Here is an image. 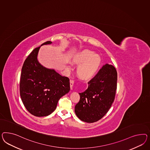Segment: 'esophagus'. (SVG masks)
Here are the masks:
<instances>
[{
	"label": "esophagus",
	"mask_w": 150,
	"mask_h": 150,
	"mask_svg": "<svg viewBox=\"0 0 150 150\" xmlns=\"http://www.w3.org/2000/svg\"><path fill=\"white\" fill-rule=\"evenodd\" d=\"M74 81L73 80H70V88L71 89H73V85H74Z\"/></svg>",
	"instance_id": "obj_1"
}]
</instances>
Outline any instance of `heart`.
Returning a JSON list of instances; mask_svg holds the SVG:
<instances>
[{
  "instance_id": "heart-1",
  "label": "heart",
  "mask_w": 150,
  "mask_h": 150,
  "mask_svg": "<svg viewBox=\"0 0 150 150\" xmlns=\"http://www.w3.org/2000/svg\"><path fill=\"white\" fill-rule=\"evenodd\" d=\"M74 59L77 64H80L78 67L77 73L84 79L93 77L97 73L101 63L100 56L89 50L79 53Z\"/></svg>"
}]
</instances>
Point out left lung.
Wrapping results in <instances>:
<instances>
[{
    "instance_id": "left-lung-1",
    "label": "left lung",
    "mask_w": 150,
    "mask_h": 150,
    "mask_svg": "<svg viewBox=\"0 0 150 150\" xmlns=\"http://www.w3.org/2000/svg\"><path fill=\"white\" fill-rule=\"evenodd\" d=\"M117 73L112 65H104L88 81V87L79 93L80 99L75 112L82 121L93 123L100 120L113 103L117 89Z\"/></svg>"
}]
</instances>
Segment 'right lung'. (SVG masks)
<instances>
[{
	"label": "right lung",
	"mask_w": 150,
	"mask_h": 150,
	"mask_svg": "<svg viewBox=\"0 0 150 150\" xmlns=\"http://www.w3.org/2000/svg\"><path fill=\"white\" fill-rule=\"evenodd\" d=\"M47 41L43 45L50 44ZM40 46L33 50L25 59L21 74L20 91L22 101L29 112L37 117L50 115L58 101L70 91L68 77L53 69H47L39 63L38 53Z\"/></svg>",
	"instance_id": "add662e5"
}]
</instances>
